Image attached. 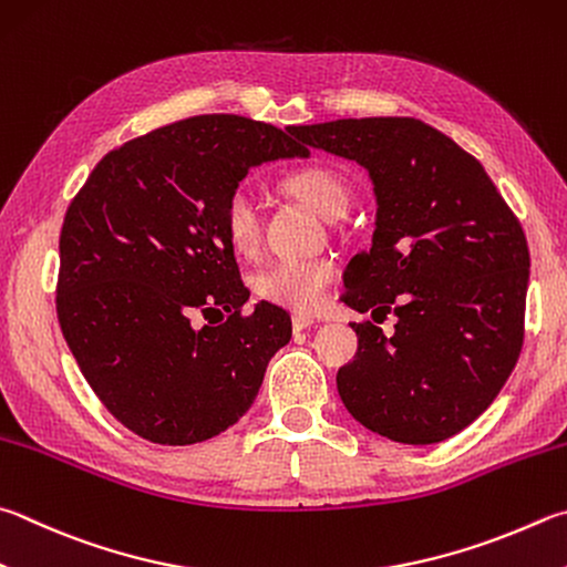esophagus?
I'll return each mask as SVG.
<instances>
[{
    "mask_svg": "<svg viewBox=\"0 0 567 567\" xmlns=\"http://www.w3.org/2000/svg\"><path fill=\"white\" fill-rule=\"evenodd\" d=\"M315 324H317V319H312V317H305V315H295V317H292V329H295L297 334L305 332V329L315 327Z\"/></svg>",
    "mask_w": 567,
    "mask_h": 567,
    "instance_id": "34e87169",
    "label": "esophagus"
}]
</instances>
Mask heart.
Wrapping results in <instances>:
<instances>
[{"instance_id":"heart-1","label":"heart","mask_w":567,"mask_h":567,"mask_svg":"<svg viewBox=\"0 0 567 567\" xmlns=\"http://www.w3.org/2000/svg\"><path fill=\"white\" fill-rule=\"evenodd\" d=\"M285 188L305 200L324 220H337L349 210V188L342 176L322 166L295 171ZM223 230L235 250L250 255L260 243V215L245 190H235L223 205ZM337 267L322 257H287L262 267L255 275V292L285 310L312 315L327 300V287L334 282Z\"/></svg>"}]
</instances>
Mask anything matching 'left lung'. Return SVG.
<instances>
[{
  "mask_svg": "<svg viewBox=\"0 0 567 567\" xmlns=\"http://www.w3.org/2000/svg\"><path fill=\"white\" fill-rule=\"evenodd\" d=\"M312 148L357 161L374 185L372 248L344 272L357 354L337 389L359 424L399 444H439L498 396L523 347L528 243L471 153L404 116L290 128ZM377 319V317H374Z\"/></svg>",
  "mask_w": 567,
  "mask_h": 567,
  "instance_id": "left-lung-1",
  "label": "left lung"
}]
</instances>
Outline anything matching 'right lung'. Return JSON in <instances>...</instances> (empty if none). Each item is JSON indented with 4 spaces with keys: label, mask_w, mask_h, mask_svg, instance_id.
I'll list each match as a JSON object with an SVG mask.
<instances>
[{
    "label": "right lung",
    "mask_w": 567,
    "mask_h": 567,
    "mask_svg": "<svg viewBox=\"0 0 567 567\" xmlns=\"http://www.w3.org/2000/svg\"><path fill=\"white\" fill-rule=\"evenodd\" d=\"M295 156L310 151L270 123L205 113L109 151L71 200L59 238L61 332L101 404L141 439L218 436L290 342L282 307L243 312L250 290L223 205L252 166ZM223 311L226 322L213 323Z\"/></svg>",
    "instance_id": "1"
}]
</instances>
